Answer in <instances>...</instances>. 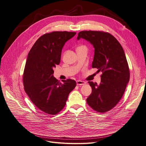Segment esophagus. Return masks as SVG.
Segmentation results:
<instances>
[{
  "label": "esophagus",
  "instance_id": "obj_1",
  "mask_svg": "<svg viewBox=\"0 0 146 146\" xmlns=\"http://www.w3.org/2000/svg\"><path fill=\"white\" fill-rule=\"evenodd\" d=\"M86 84V82L82 81H80V80H78L76 81V85H85Z\"/></svg>",
  "mask_w": 146,
  "mask_h": 146
}]
</instances>
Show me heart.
<instances>
[{
  "label": "heart",
  "mask_w": 146,
  "mask_h": 146,
  "mask_svg": "<svg viewBox=\"0 0 146 146\" xmlns=\"http://www.w3.org/2000/svg\"><path fill=\"white\" fill-rule=\"evenodd\" d=\"M81 46H79V47H81Z\"/></svg>",
  "instance_id": "obj_1"
}]
</instances>
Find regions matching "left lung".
<instances>
[{
  "instance_id": "obj_1",
  "label": "left lung",
  "mask_w": 146,
  "mask_h": 146,
  "mask_svg": "<svg viewBox=\"0 0 146 146\" xmlns=\"http://www.w3.org/2000/svg\"><path fill=\"white\" fill-rule=\"evenodd\" d=\"M80 38L93 45L95 51L92 67L102 73L100 84L88 82L92 92L87 98V102L98 113L107 112L121 99L130 80V70L124 49L117 39L108 32L81 31L77 39Z\"/></svg>"
}]
</instances>
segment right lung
Masks as SVG:
<instances>
[{
  "mask_svg": "<svg viewBox=\"0 0 146 146\" xmlns=\"http://www.w3.org/2000/svg\"><path fill=\"white\" fill-rule=\"evenodd\" d=\"M75 34L67 31L46 33L38 39L28 54L23 74L24 90L33 104L46 114H58L76 87L73 80L61 83L53 76V68L61 61L65 43Z\"/></svg>",
  "mask_w": 146,
  "mask_h": 146,
  "instance_id": "1",
  "label": "right lung"
}]
</instances>
